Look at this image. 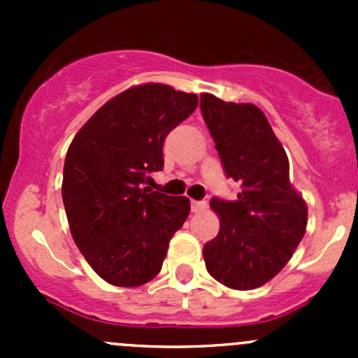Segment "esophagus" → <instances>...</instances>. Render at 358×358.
<instances>
[{
	"instance_id": "obj_1",
	"label": "esophagus",
	"mask_w": 358,
	"mask_h": 358,
	"mask_svg": "<svg viewBox=\"0 0 358 358\" xmlns=\"http://www.w3.org/2000/svg\"><path fill=\"white\" fill-rule=\"evenodd\" d=\"M190 209H192V213L202 211V209H206V201H192L190 202Z\"/></svg>"
}]
</instances>
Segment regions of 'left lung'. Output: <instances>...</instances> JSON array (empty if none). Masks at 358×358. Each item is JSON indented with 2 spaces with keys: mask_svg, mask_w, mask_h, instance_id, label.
Returning a JSON list of instances; mask_svg holds the SVG:
<instances>
[{
  "mask_svg": "<svg viewBox=\"0 0 358 358\" xmlns=\"http://www.w3.org/2000/svg\"><path fill=\"white\" fill-rule=\"evenodd\" d=\"M201 112L236 201L213 197L220 232L204 244L206 268L223 286L248 291L284 268L305 236L306 204L289 182V159L268 119L252 103L202 93Z\"/></svg>",
  "mask_w": 358,
  "mask_h": 358,
  "instance_id": "8db88e82",
  "label": "left lung"
}]
</instances>
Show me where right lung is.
<instances>
[{
    "label": "right lung",
    "instance_id": "right-lung-1",
    "mask_svg": "<svg viewBox=\"0 0 358 358\" xmlns=\"http://www.w3.org/2000/svg\"><path fill=\"white\" fill-rule=\"evenodd\" d=\"M196 107L194 93L154 83L135 86L100 107L69 147L62 199L72 239L112 286L154 279L189 216L187 197L145 185L164 166L168 133Z\"/></svg>",
    "mask_w": 358,
    "mask_h": 358
}]
</instances>
